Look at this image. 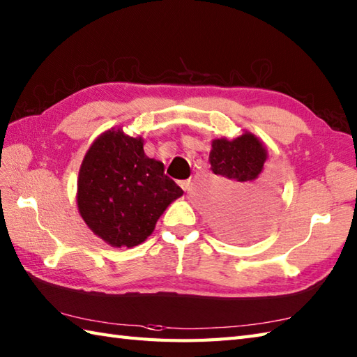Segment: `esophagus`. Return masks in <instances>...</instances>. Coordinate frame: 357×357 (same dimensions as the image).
I'll return each instance as SVG.
<instances>
[{
    "mask_svg": "<svg viewBox=\"0 0 357 357\" xmlns=\"http://www.w3.org/2000/svg\"><path fill=\"white\" fill-rule=\"evenodd\" d=\"M190 184H192V181L190 179H185V181H179V185H181V188H183L184 192H187L188 188H190Z\"/></svg>",
    "mask_w": 357,
    "mask_h": 357,
    "instance_id": "1",
    "label": "esophagus"
}]
</instances>
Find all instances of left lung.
Wrapping results in <instances>:
<instances>
[{
    "label": "left lung",
    "instance_id": "1",
    "mask_svg": "<svg viewBox=\"0 0 357 357\" xmlns=\"http://www.w3.org/2000/svg\"><path fill=\"white\" fill-rule=\"evenodd\" d=\"M267 149L253 133L234 139H213L208 161L219 176L239 183L236 190L218 210L215 222L219 233L231 239H245L261 231L276 208L278 184L273 179L255 183L267 161Z\"/></svg>",
    "mask_w": 357,
    "mask_h": 357
}]
</instances>
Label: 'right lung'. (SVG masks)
Listing matches in <instances>:
<instances>
[{
  "instance_id": "obj_1",
  "label": "right lung",
  "mask_w": 357,
  "mask_h": 357,
  "mask_svg": "<svg viewBox=\"0 0 357 357\" xmlns=\"http://www.w3.org/2000/svg\"><path fill=\"white\" fill-rule=\"evenodd\" d=\"M142 146L141 136L112 128L98 136L82 159L79 215L112 247L130 248L146 241L164 210L184 193Z\"/></svg>"
}]
</instances>
